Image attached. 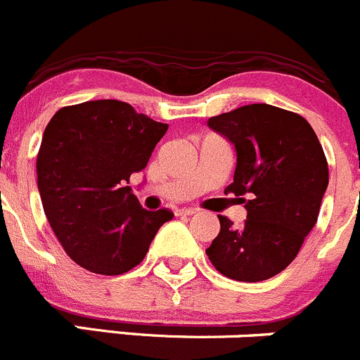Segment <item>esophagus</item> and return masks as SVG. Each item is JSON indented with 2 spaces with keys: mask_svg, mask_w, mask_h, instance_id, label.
<instances>
[{
  "mask_svg": "<svg viewBox=\"0 0 360 360\" xmlns=\"http://www.w3.org/2000/svg\"><path fill=\"white\" fill-rule=\"evenodd\" d=\"M176 214L178 215H186V217H187V215H194V214H196V210H194V208H182V210H178Z\"/></svg>",
  "mask_w": 360,
  "mask_h": 360,
  "instance_id": "obj_1",
  "label": "esophagus"
}]
</instances>
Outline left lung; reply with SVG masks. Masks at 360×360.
Listing matches in <instances>:
<instances>
[{"label":"left lung","mask_w":360,"mask_h":360,"mask_svg":"<svg viewBox=\"0 0 360 360\" xmlns=\"http://www.w3.org/2000/svg\"><path fill=\"white\" fill-rule=\"evenodd\" d=\"M207 123L235 146L237 167L224 193L248 210L240 228L219 215L208 259L229 279H270L295 259L316 224L328 186L323 148L306 118L276 105H244Z\"/></svg>","instance_id":"8db88e82"}]
</instances>
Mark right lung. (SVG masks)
I'll use <instances>...</instances> for the list:
<instances>
[{
    "label": "right lung",
    "mask_w": 360,
    "mask_h": 360,
    "mask_svg": "<svg viewBox=\"0 0 360 360\" xmlns=\"http://www.w3.org/2000/svg\"><path fill=\"white\" fill-rule=\"evenodd\" d=\"M167 131L120 101L61 108L47 123L37 157L44 212L65 252L95 274L118 276L143 262L173 212H150L132 194Z\"/></svg>",
    "instance_id": "right-lung-1"
}]
</instances>
